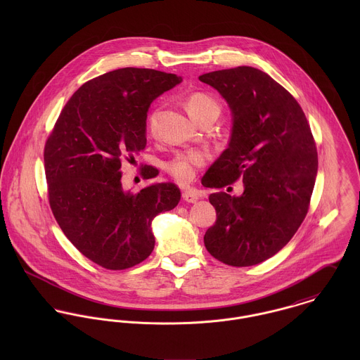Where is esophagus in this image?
I'll return each instance as SVG.
<instances>
[{"label": "esophagus", "mask_w": 360, "mask_h": 360, "mask_svg": "<svg viewBox=\"0 0 360 360\" xmlns=\"http://www.w3.org/2000/svg\"><path fill=\"white\" fill-rule=\"evenodd\" d=\"M181 197H183V201H186L188 204H194V202H197L200 200V195L197 193H194V191H184L181 194Z\"/></svg>", "instance_id": "1"}]
</instances>
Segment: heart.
I'll return each mask as SVG.
<instances>
[{
	"mask_svg": "<svg viewBox=\"0 0 360 360\" xmlns=\"http://www.w3.org/2000/svg\"><path fill=\"white\" fill-rule=\"evenodd\" d=\"M184 105L190 116L198 123H204L207 120L214 122L221 112V106L217 103V100L201 91L190 94L186 98ZM156 116L158 113L154 110L148 116V122H147L148 133L153 136L156 130ZM207 159H209V154L204 150H184L173 155L165 163V167L174 180L186 184L195 177L197 170L205 165Z\"/></svg>",
	"mask_w": 360,
	"mask_h": 360,
	"instance_id": "1",
	"label": "heart"
}]
</instances>
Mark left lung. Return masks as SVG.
Here are the masks:
<instances>
[{"label": "left lung", "instance_id": "1", "mask_svg": "<svg viewBox=\"0 0 360 360\" xmlns=\"http://www.w3.org/2000/svg\"><path fill=\"white\" fill-rule=\"evenodd\" d=\"M200 80L216 89L233 112L230 146L202 184H244L241 197L209 195L216 221L204 243L229 266H254L284 248L304 221L317 173L316 143L301 105L264 72L237 66Z\"/></svg>", "mask_w": 360, "mask_h": 360}]
</instances>
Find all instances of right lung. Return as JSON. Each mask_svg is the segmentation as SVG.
Wrapping results in <instances>:
<instances>
[{"label": "right lung", "mask_w": 360, "mask_h": 360, "mask_svg": "<svg viewBox=\"0 0 360 360\" xmlns=\"http://www.w3.org/2000/svg\"><path fill=\"white\" fill-rule=\"evenodd\" d=\"M181 82L154 69L123 68L86 82L63 106L44 147L52 213L68 240L94 263L123 270L151 255V221L180 201L172 183L122 188V162L147 146L151 103ZM159 170L141 167L151 180Z\"/></svg>", "instance_id": "right-lung-1"}]
</instances>
